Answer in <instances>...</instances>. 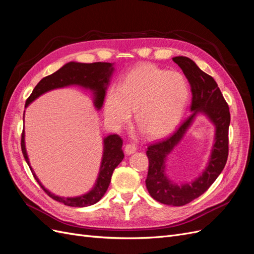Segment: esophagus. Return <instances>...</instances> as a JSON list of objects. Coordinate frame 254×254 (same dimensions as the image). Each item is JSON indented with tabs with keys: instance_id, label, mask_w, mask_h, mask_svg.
Masks as SVG:
<instances>
[{
	"instance_id": "esophagus-1",
	"label": "esophagus",
	"mask_w": 254,
	"mask_h": 254,
	"mask_svg": "<svg viewBox=\"0 0 254 254\" xmlns=\"http://www.w3.org/2000/svg\"><path fill=\"white\" fill-rule=\"evenodd\" d=\"M137 150V147L135 146V144H127L125 146V152L127 155H132L135 151Z\"/></svg>"
}]
</instances>
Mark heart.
Wrapping results in <instances>:
<instances>
[{
    "label": "heart",
    "mask_w": 254,
    "mask_h": 254,
    "mask_svg": "<svg viewBox=\"0 0 254 254\" xmlns=\"http://www.w3.org/2000/svg\"><path fill=\"white\" fill-rule=\"evenodd\" d=\"M186 78L176 71L142 64L130 71L119 87L107 94L104 113L111 125L121 127L135 111V124L148 137L164 136L178 124L189 99Z\"/></svg>",
    "instance_id": "heart-1"
}]
</instances>
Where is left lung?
Instances as JSON below:
<instances>
[{"label":"left lung","mask_w":254,"mask_h":254,"mask_svg":"<svg viewBox=\"0 0 254 254\" xmlns=\"http://www.w3.org/2000/svg\"><path fill=\"white\" fill-rule=\"evenodd\" d=\"M188 78L191 89L190 111L189 118L166 139L150 144L146 155L148 157V174L145 180L148 193L155 200L174 206L188 204L207 190L224 170L229 155L230 111L216 81L207 75L193 60L178 56L173 58ZM197 112L208 115L215 125V142L209 164L204 174L191 184L177 186L165 176V160L178 143L191 124Z\"/></svg>","instance_id":"1"}]
</instances>
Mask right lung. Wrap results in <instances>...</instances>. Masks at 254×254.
I'll use <instances>...</instances> for the list:
<instances>
[{
    "mask_svg": "<svg viewBox=\"0 0 254 254\" xmlns=\"http://www.w3.org/2000/svg\"><path fill=\"white\" fill-rule=\"evenodd\" d=\"M113 64L110 63H93V64H79V63H68L64 64L63 67L52 75L47 76L38 82L35 89L33 90L32 94L26 99L25 107L28 104L32 103L37 97H39L41 94L45 93L50 90L63 88L71 84H78L83 88L90 89L94 92L95 101L94 105L97 109H101V107L104 103L105 93L107 89V84L109 82L110 76L113 72ZM24 120V117H23ZM123 140L118 134H110L104 139V155L102 160L101 170H99L98 178L96 180L93 190H90L89 193L84 194L79 197L74 198H64L58 197L52 194L50 190L45 189L37 176L33 172L32 167L29 166V161L27 158V153L25 149L24 143V129L22 131L21 136V148L22 153L24 156V159L27 162L30 171H32L35 179L39 183V186L42 190L47 193L54 200L64 203L68 206L75 207H83L89 206L96 203L101 200V198L105 195L106 190H108V187L111 181V176L113 171L115 170L124 159V152L122 150Z\"/></svg>",
    "mask_w": 254,
    "mask_h": 254,
    "instance_id": "add662e5",
    "label": "right lung"
}]
</instances>
